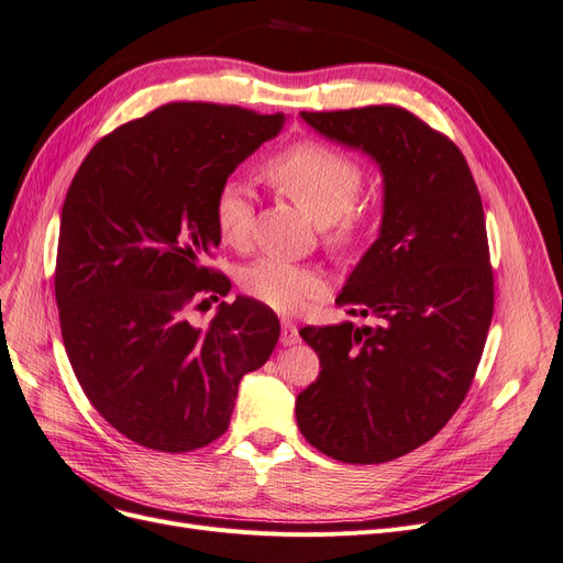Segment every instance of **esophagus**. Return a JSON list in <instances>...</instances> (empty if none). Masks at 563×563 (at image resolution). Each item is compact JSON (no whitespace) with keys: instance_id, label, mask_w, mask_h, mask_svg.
<instances>
[{"instance_id":"1","label":"esophagus","mask_w":563,"mask_h":563,"mask_svg":"<svg viewBox=\"0 0 563 563\" xmlns=\"http://www.w3.org/2000/svg\"><path fill=\"white\" fill-rule=\"evenodd\" d=\"M284 346H296L300 342V334H298V328L294 321H282V340H279Z\"/></svg>"}]
</instances>
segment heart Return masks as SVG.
<instances>
[{"label":"heart","mask_w":563,"mask_h":563,"mask_svg":"<svg viewBox=\"0 0 563 563\" xmlns=\"http://www.w3.org/2000/svg\"><path fill=\"white\" fill-rule=\"evenodd\" d=\"M269 185L319 223L332 246L355 242L365 233L372 208L357 203L363 189V166L351 154L323 143H296L269 156L263 164ZM212 219L223 244H250L254 223V198L246 185L227 179L214 196ZM240 288L261 305L294 313L323 298V277L307 265L265 256L240 269Z\"/></svg>","instance_id":"b5f03b06"}]
</instances>
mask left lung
I'll list each match as a JSON object with an SVG mask.
<instances>
[{
	"instance_id": "8db88e82",
	"label": "left lung",
	"mask_w": 563,
	"mask_h": 563,
	"mask_svg": "<svg viewBox=\"0 0 563 563\" xmlns=\"http://www.w3.org/2000/svg\"><path fill=\"white\" fill-rule=\"evenodd\" d=\"M384 175V217L336 305L374 319L302 328L317 384L296 399L302 437L346 464L416 451L453 418L481 363L494 309L485 214L460 147L399 106L300 112Z\"/></svg>"
}]
</instances>
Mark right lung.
Listing matches in <instances>:
<instances>
[{"mask_svg": "<svg viewBox=\"0 0 563 563\" xmlns=\"http://www.w3.org/2000/svg\"><path fill=\"white\" fill-rule=\"evenodd\" d=\"M284 115L177 101L118 126L80 164L59 221L62 340L89 404L150 451L191 453L229 430L240 378L279 340L275 311L238 296L208 328L197 300L231 290L206 261L219 246L217 189Z\"/></svg>", "mask_w": 563, "mask_h": 563, "instance_id": "obj_1", "label": "right lung"}]
</instances>
